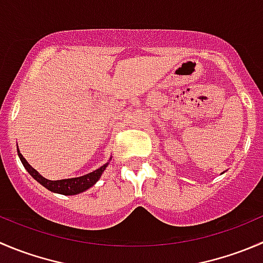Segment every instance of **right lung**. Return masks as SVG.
Masks as SVG:
<instances>
[{"label": "right lung", "mask_w": 263, "mask_h": 263, "mask_svg": "<svg viewBox=\"0 0 263 263\" xmlns=\"http://www.w3.org/2000/svg\"><path fill=\"white\" fill-rule=\"evenodd\" d=\"M17 155H19L20 160H22L23 165L25 167V170L29 172V175L34 178L35 181L41 183L42 186H45L46 189H48L50 191H53V193L63 194V195H74V194H80L82 191L87 190L91 186L95 185L98 182L99 178L103 175L104 170L106 168L108 163L104 165H101L100 168H98L93 172L87 173L85 176H81V177H74V178H65V180H58V181H51L47 180V178L42 177L29 163L25 160V158L20 154L19 149H17Z\"/></svg>", "instance_id": "1"}]
</instances>
